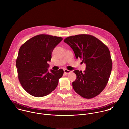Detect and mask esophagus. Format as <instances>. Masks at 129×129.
<instances>
[{"mask_svg":"<svg viewBox=\"0 0 129 129\" xmlns=\"http://www.w3.org/2000/svg\"><path fill=\"white\" fill-rule=\"evenodd\" d=\"M64 72L65 74H66V75H68V74H69V73H71V71L68 70L67 69H64Z\"/></svg>","mask_w":129,"mask_h":129,"instance_id":"esophagus-1","label":"esophagus"}]
</instances>
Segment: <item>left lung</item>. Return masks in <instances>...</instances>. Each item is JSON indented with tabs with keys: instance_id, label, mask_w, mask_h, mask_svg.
<instances>
[{
	"instance_id": "left-lung-1",
	"label": "left lung",
	"mask_w": 129,
	"mask_h": 129,
	"mask_svg": "<svg viewBox=\"0 0 129 129\" xmlns=\"http://www.w3.org/2000/svg\"><path fill=\"white\" fill-rule=\"evenodd\" d=\"M64 42L75 52L77 59L86 64L84 73L73 71L77 79L72 82L76 92L85 99H92L106 87L111 74L112 63L108 47L95 37L81 34L68 37Z\"/></svg>"
}]
</instances>
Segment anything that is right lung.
<instances>
[{"label":"right lung","mask_w":129,"mask_h":129,"mask_svg":"<svg viewBox=\"0 0 129 129\" xmlns=\"http://www.w3.org/2000/svg\"><path fill=\"white\" fill-rule=\"evenodd\" d=\"M63 38L41 34L33 37L20 47L16 60L18 79L23 88L35 97L49 94L56 88L64 71H48L52 52Z\"/></svg>","instance_id":"add662e5"}]
</instances>
